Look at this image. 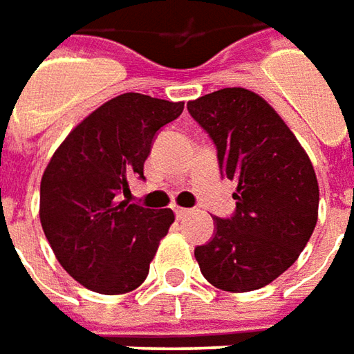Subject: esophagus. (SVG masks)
<instances>
[{"label": "esophagus", "mask_w": 354, "mask_h": 354, "mask_svg": "<svg viewBox=\"0 0 354 354\" xmlns=\"http://www.w3.org/2000/svg\"><path fill=\"white\" fill-rule=\"evenodd\" d=\"M173 212H175V216H177V218H183V216H187V214L191 212V209H183V207H173Z\"/></svg>", "instance_id": "34e87169"}]
</instances>
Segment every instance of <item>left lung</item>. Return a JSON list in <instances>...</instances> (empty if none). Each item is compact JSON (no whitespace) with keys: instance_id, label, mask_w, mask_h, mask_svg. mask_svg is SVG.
Here are the masks:
<instances>
[{"instance_id":"8db88e82","label":"left lung","mask_w":354,"mask_h":354,"mask_svg":"<svg viewBox=\"0 0 354 354\" xmlns=\"http://www.w3.org/2000/svg\"><path fill=\"white\" fill-rule=\"evenodd\" d=\"M216 145L221 175L236 183V211L214 216L212 238L195 248L207 281L252 292L281 276L317 225L313 165L278 112L246 88H223L187 104Z\"/></svg>"}]
</instances>
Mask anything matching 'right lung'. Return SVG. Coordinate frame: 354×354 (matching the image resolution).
Returning a JSON list of instances; mask_svg holds the SVG:
<instances>
[{"label": "right lung", "mask_w": 354, "mask_h": 354, "mask_svg": "<svg viewBox=\"0 0 354 354\" xmlns=\"http://www.w3.org/2000/svg\"><path fill=\"white\" fill-rule=\"evenodd\" d=\"M183 102L138 92L112 98L76 126L41 179V225L57 260L92 292L116 295L142 286L175 214L122 198L143 177L159 129Z\"/></svg>", "instance_id": "1"}]
</instances>
